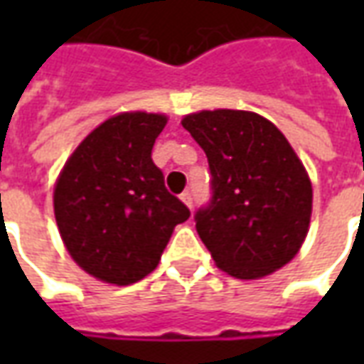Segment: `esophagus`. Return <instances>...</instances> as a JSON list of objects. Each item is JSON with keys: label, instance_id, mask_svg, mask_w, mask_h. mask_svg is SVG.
I'll return each instance as SVG.
<instances>
[{"label": "esophagus", "instance_id": "esophagus-1", "mask_svg": "<svg viewBox=\"0 0 364 364\" xmlns=\"http://www.w3.org/2000/svg\"><path fill=\"white\" fill-rule=\"evenodd\" d=\"M181 200L185 203V205L189 206V208H193V195H191L189 191H185V193H181Z\"/></svg>", "mask_w": 364, "mask_h": 364}]
</instances>
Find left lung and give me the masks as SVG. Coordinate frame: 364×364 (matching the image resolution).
I'll return each mask as SVG.
<instances>
[{
	"label": "left lung",
	"mask_w": 364,
	"mask_h": 364,
	"mask_svg": "<svg viewBox=\"0 0 364 364\" xmlns=\"http://www.w3.org/2000/svg\"><path fill=\"white\" fill-rule=\"evenodd\" d=\"M181 124L205 150L213 175V198L195 222L214 263L236 279H261L287 265L312 216V183L289 140L250 111L193 112Z\"/></svg>",
	"instance_id": "8db88e82"
}]
</instances>
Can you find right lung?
<instances>
[{
  "instance_id": "obj_1",
  "label": "right lung",
  "mask_w": 364,
  "mask_h": 364,
  "mask_svg": "<svg viewBox=\"0 0 364 364\" xmlns=\"http://www.w3.org/2000/svg\"><path fill=\"white\" fill-rule=\"evenodd\" d=\"M166 114L120 112L85 136L54 187V216L68 253L99 281L132 284L158 267L189 208L151 161Z\"/></svg>"
}]
</instances>
